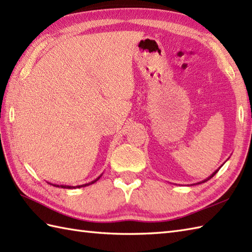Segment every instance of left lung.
I'll return each mask as SVG.
<instances>
[{"label":"left lung","mask_w":252,"mask_h":252,"mask_svg":"<svg viewBox=\"0 0 252 252\" xmlns=\"http://www.w3.org/2000/svg\"><path fill=\"white\" fill-rule=\"evenodd\" d=\"M221 167H222V165H221ZM221 167L220 168H219V169H217L216 171H215V172H213L210 176H209V178H207L206 180H203V181H200V182H198V183H195V184H191V185H196V184H201V183H205V182H207V181H209V180H210V179H212L213 178V176H215L216 174H217V172H218V171L219 170H220L221 169Z\"/></svg>","instance_id":"obj_1"}]
</instances>
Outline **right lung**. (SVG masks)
I'll list each match as a JSON object with an SVG mask.
<instances>
[{"instance_id": "1", "label": "right lung", "mask_w": 252, "mask_h": 252, "mask_svg": "<svg viewBox=\"0 0 252 252\" xmlns=\"http://www.w3.org/2000/svg\"><path fill=\"white\" fill-rule=\"evenodd\" d=\"M100 176L101 175H99L97 179H95L94 181H92V182H90V183H87V184H83V185H77V186H69V185H57V184H51V183H49V184H51V185H53V186H55V187H61V189H80V187H84V186H89V185H91V184H93V183H95L96 181H98L99 179H100Z\"/></svg>"}]
</instances>
